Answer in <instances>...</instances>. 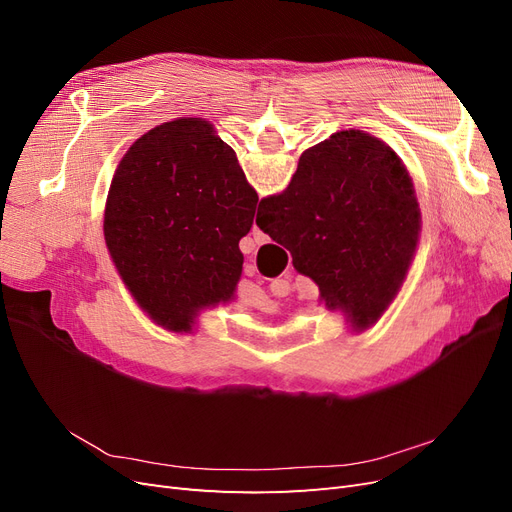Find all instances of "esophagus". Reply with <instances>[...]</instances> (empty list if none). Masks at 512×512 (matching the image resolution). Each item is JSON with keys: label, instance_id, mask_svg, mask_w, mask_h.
Returning a JSON list of instances; mask_svg holds the SVG:
<instances>
[{"label": "esophagus", "instance_id": "esophagus-1", "mask_svg": "<svg viewBox=\"0 0 512 512\" xmlns=\"http://www.w3.org/2000/svg\"><path fill=\"white\" fill-rule=\"evenodd\" d=\"M252 235H254V243H256V245L267 243V239H269V237L265 235V232H262V230H260L256 224H254V228H252Z\"/></svg>", "mask_w": 512, "mask_h": 512}]
</instances>
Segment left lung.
Returning <instances> with one entry per match:
<instances>
[{
  "instance_id": "1",
  "label": "left lung",
  "mask_w": 512,
  "mask_h": 512,
  "mask_svg": "<svg viewBox=\"0 0 512 512\" xmlns=\"http://www.w3.org/2000/svg\"><path fill=\"white\" fill-rule=\"evenodd\" d=\"M256 205L237 153L209 121H166L138 138L115 170L104 209L108 254L153 322L192 333L200 309L235 297L239 241Z\"/></svg>"
}]
</instances>
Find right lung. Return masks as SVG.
<instances>
[{
	"label": "right lung",
	"mask_w": 512,
	"mask_h": 512,
	"mask_svg": "<svg viewBox=\"0 0 512 512\" xmlns=\"http://www.w3.org/2000/svg\"><path fill=\"white\" fill-rule=\"evenodd\" d=\"M256 224L318 284L324 305L363 331L406 280L421 209L397 153L363 130H342L303 151L288 188L260 200Z\"/></svg>",
	"instance_id": "add662e5"
}]
</instances>
